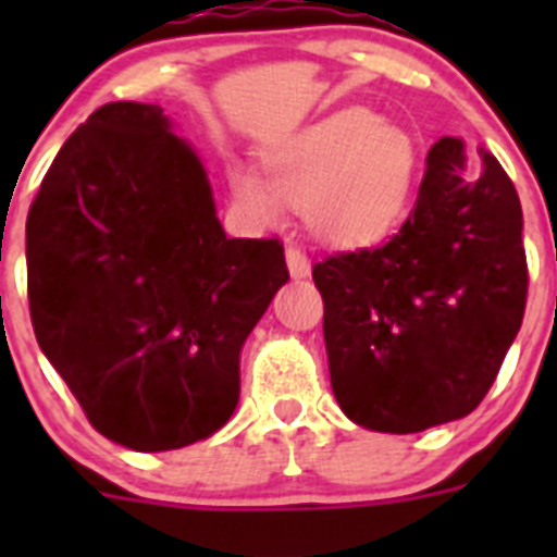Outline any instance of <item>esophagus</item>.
<instances>
[{
    "instance_id": "34e87169",
    "label": "esophagus",
    "mask_w": 557,
    "mask_h": 557,
    "mask_svg": "<svg viewBox=\"0 0 557 557\" xmlns=\"http://www.w3.org/2000/svg\"><path fill=\"white\" fill-rule=\"evenodd\" d=\"M284 259H287V268H289V275L293 278H307L309 275V259L307 253H304L301 248H295V245H289L287 250H284Z\"/></svg>"
}]
</instances>
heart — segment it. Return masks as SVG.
<instances>
[{
  "mask_svg": "<svg viewBox=\"0 0 557 557\" xmlns=\"http://www.w3.org/2000/svg\"><path fill=\"white\" fill-rule=\"evenodd\" d=\"M259 170L228 166L231 200L256 223H273L282 200L301 206L321 243L366 248L385 239L410 206L418 145L407 127L368 108H343L275 136L259 150Z\"/></svg>",
  "mask_w": 557,
  "mask_h": 557,
  "instance_id": "heart-1",
  "label": "heart"
}]
</instances>
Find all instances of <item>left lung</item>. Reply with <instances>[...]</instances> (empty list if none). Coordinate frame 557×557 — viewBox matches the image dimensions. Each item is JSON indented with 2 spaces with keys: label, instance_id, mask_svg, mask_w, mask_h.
Returning <instances> with one entry per match:
<instances>
[{
  "label": "left lung",
  "instance_id": "8db88e82",
  "mask_svg": "<svg viewBox=\"0 0 557 557\" xmlns=\"http://www.w3.org/2000/svg\"><path fill=\"white\" fill-rule=\"evenodd\" d=\"M521 225L499 161L469 166L444 136L391 243L314 264L332 391L354 424L410 435L480 405L524 318Z\"/></svg>",
  "mask_w": 557,
  "mask_h": 557
}]
</instances>
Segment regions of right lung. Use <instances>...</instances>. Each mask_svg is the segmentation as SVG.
Instances as JSON below:
<instances>
[{"mask_svg": "<svg viewBox=\"0 0 557 557\" xmlns=\"http://www.w3.org/2000/svg\"><path fill=\"white\" fill-rule=\"evenodd\" d=\"M278 239H228L195 147L161 106L108 102L27 214L36 339L100 435L133 451L211 437L239 351L287 284Z\"/></svg>", "mask_w": 557, "mask_h": 557, "instance_id": "obj_1", "label": "right lung"}]
</instances>
